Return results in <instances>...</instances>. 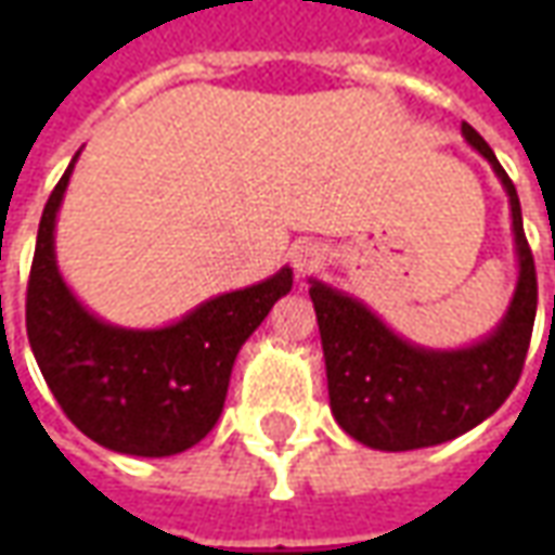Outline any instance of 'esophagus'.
I'll list each match as a JSON object with an SVG mask.
<instances>
[{"label": "esophagus", "instance_id": "obj_1", "mask_svg": "<svg viewBox=\"0 0 555 555\" xmlns=\"http://www.w3.org/2000/svg\"><path fill=\"white\" fill-rule=\"evenodd\" d=\"M291 264L294 270L306 276V273H314L318 267L324 264V249L318 246V243H297L294 249H291Z\"/></svg>", "mask_w": 555, "mask_h": 555}]
</instances>
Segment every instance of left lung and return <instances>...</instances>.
<instances>
[{"mask_svg":"<svg viewBox=\"0 0 555 555\" xmlns=\"http://www.w3.org/2000/svg\"><path fill=\"white\" fill-rule=\"evenodd\" d=\"M464 139L488 159L508 193L517 288L502 324L461 350H425L341 291L314 282L309 297L318 314L326 360L330 408L341 428L380 452H410L454 440L502 408L524 372L538 309V279L526 243L520 198L496 154L469 125Z\"/></svg>","mask_w":555,"mask_h":555,"instance_id":"left-lung-1","label":"left lung"}]
</instances>
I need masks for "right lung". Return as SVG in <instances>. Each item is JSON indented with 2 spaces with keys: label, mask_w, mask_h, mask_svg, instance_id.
Listing matches in <instances>:
<instances>
[{
  "label": "right lung",
  "mask_w": 555,
  "mask_h": 555,
  "mask_svg": "<svg viewBox=\"0 0 555 555\" xmlns=\"http://www.w3.org/2000/svg\"><path fill=\"white\" fill-rule=\"evenodd\" d=\"M77 157L38 225L26 288L31 353L59 408L86 437L121 454H178L217 425L237 350L288 294L294 276L282 267L276 276L219 294L159 330L103 324L70 294L55 264V214Z\"/></svg>",
  "instance_id": "right-lung-1"
}]
</instances>
